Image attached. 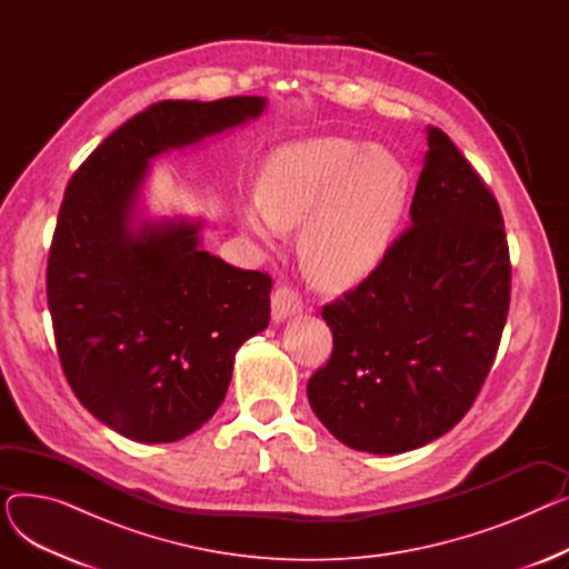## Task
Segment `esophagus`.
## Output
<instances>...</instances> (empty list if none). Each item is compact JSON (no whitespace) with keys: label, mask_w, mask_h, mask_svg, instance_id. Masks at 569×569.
<instances>
[{"label":"esophagus","mask_w":569,"mask_h":569,"mask_svg":"<svg viewBox=\"0 0 569 569\" xmlns=\"http://www.w3.org/2000/svg\"><path fill=\"white\" fill-rule=\"evenodd\" d=\"M305 309V302H302V295L297 292L295 288L290 286H279L272 295V316L274 320H286L295 313H300Z\"/></svg>","instance_id":"esophagus-1"}]
</instances>
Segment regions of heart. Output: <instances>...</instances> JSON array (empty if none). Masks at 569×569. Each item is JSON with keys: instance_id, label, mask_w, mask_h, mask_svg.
Returning <instances> with one entry per match:
<instances>
[{"instance_id": "heart-1", "label": "heart", "mask_w": 569, "mask_h": 569, "mask_svg": "<svg viewBox=\"0 0 569 569\" xmlns=\"http://www.w3.org/2000/svg\"><path fill=\"white\" fill-rule=\"evenodd\" d=\"M410 198V172L382 147L339 136L290 142L269 154L260 198L242 207L244 226L262 237L302 223L307 272L325 286L365 279L385 258Z\"/></svg>"}]
</instances>
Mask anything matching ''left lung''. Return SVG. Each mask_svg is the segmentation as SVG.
<instances>
[{
  "mask_svg": "<svg viewBox=\"0 0 569 569\" xmlns=\"http://www.w3.org/2000/svg\"><path fill=\"white\" fill-rule=\"evenodd\" d=\"M410 221L373 272L322 307L335 348L307 385L352 450L399 455L461 422L493 367L512 262L496 196L429 127Z\"/></svg>",
  "mask_w": 569,
  "mask_h": 569,
  "instance_id": "1",
  "label": "left lung"
}]
</instances>
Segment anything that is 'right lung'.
I'll use <instances>...</instances> for the list:
<instances>
[{
    "mask_svg": "<svg viewBox=\"0 0 569 569\" xmlns=\"http://www.w3.org/2000/svg\"><path fill=\"white\" fill-rule=\"evenodd\" d=\"M262 97L159 101L73 172L48 253V309L78 401L138 442H172L221 406L237 348L269 322L272 277L198 249V226L129 217L147 161L247 122Z\"/></svg>",
    "mask_w": 569,
    "mask_h": 569,
    "instance_id": "obj_1",
    "label": "right lung"
}]
</instances>
